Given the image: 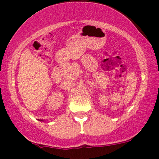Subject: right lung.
<instances>
[{"mask_svg":"<svg viewBox=\"0 0 159 159\" xmlns=\"http://www.w3.org/2000/svg\"><path fill=\"white\" fill-rule=\"evenodd\" d=\"M40 121H43V120H40Z\"/></svg>","mask_w":159,"mask_h":159,"instance_id":"obj_1","label":"right lung"}]
</instances>
